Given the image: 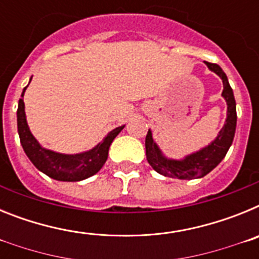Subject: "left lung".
<instances>
[{
    "label": "left lung",
    "mask_w": 259,
    "mask_h": 259,
    "mask_svg": "<svg viewBox=\"0 0 259 259\" xmlns=\"http://www.w3.org/2000/svg\"><path fill=\"white\" fill-rule=\"evenodd\" d=\"M205 65L207 66L210 71L215 72L223 81V92L222 96L227 102V118L224 123L223 128L219 131L218 136L214 140L206 145L202 149L192 154L185 155L182 159H172L167 158L159 149V146L153 139L152 131H148L145 139V149H146V159L150 166L163 176L168 178H175V179L191 180L200 179L205 175L214 170L222 162L226 154H227L230 146L232 145L235 131H236V101L233 97V91L228 83L227 75L224 74L221 66L217 63H209L205 61Z\"/></svg>",
    "instance_id": "obj_1"
}]
</instances>
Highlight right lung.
Returning <instances> with one entry per match:
<instances>
[{
  "mask_svg": "<svg viewBox=\"0 0 259 259\" xmlns=\"http://www.w3.org/2000/svg\"><path fill=\"white\" fill-rule=\"evenodd\" d=\"M26 89L27 87L23 89L22 98L18 104V134H19L23 150L29 158V161L35 164L36 168L52 179L59 180V182H80L87 178H91L101 170L107 159L110 145L118 136L119 132L124 128V125L116 127L115 130L110 131L101 143H98L95 148L87 152L77 153V154H63V153L47 149L36 140V137L32 135L28 123H27L24 101H23Z\"/></svg>",
  "mask_w": 259,
  "mask_h": 259,
  "instance_id": "right-lung-1",
  "label": "right lung"
}]
</instances>
